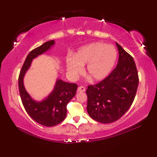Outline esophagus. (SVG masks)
Instances as JSON below:
<instances>
[{"mask_svg": "<svg viewBox=\"0 0 157 157\" xmlns=\"http://www.w3.org/2000/svg\"><path fill=\"white\" fill-rule=\"evenodd\" d=\"M86 91V88L84 86H79L78 88V92H85Z\"/></svg>", "mask_w": 157, "mask_h": 157, "instance_id": "1", "label": "esophagus"}]
</instances>
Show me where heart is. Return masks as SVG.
<instances>
[{"instance_id":"obj_1","label":"heart","mask_w":157,"mask_h":157,"mask_svg":"<svg viewBox=\"0 0 157 157\" xmlns=\"http://www.w3.org/2000/svg\"><path fill=\"white\" fill-rule=\"evenodd\" d=\"M117 59L114 46L95 42L83 46L73 57L67 59L69 74L75 78L82 71V67L87 65L86 73L93 81L105 79L111 72Z\"/></svg>"}]
</instances>
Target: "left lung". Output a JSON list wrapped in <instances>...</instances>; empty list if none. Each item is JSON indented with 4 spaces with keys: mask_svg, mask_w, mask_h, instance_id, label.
<instances>
[{
    "mask_svg": "<svg viewBox=\"0 0 157 157\" xmlns=\"http://www.w3.org/2000/svg\"><path fill=\"white\" fill-rule=\"evenodd\" d=\"M119 60L105 79L88 85L87 111L95 121L110 123L117 121L132 106L137 92L139 78L132 56L116 42Z\"/></svg>",
    "mask_w": 157,
    "mask_h": 157,
    "instance_id": "obj_1",
    "label": "left lung"
}]
</instances>
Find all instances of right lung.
Returning <instances> with one entry per match:
<instances>
[{
    "label": "right lung",
    "instance_id": "obj_1",
    "mask_svg": "<svg viewBox=\"0 0 157 157\" xmlns=\"http://www.w3.org/2000/svg\"><path fill=\"white\" fill-rule=\"evenodd\" d=\"M54 44V40H51L32 50L25 59L18 79L20 97L26 112L35 121L46 127L56 125L65 119L67 105L75 96L78 85L58 79L51 94L44 101L38 102L32 99L26 92L23 79L32 59L48 51Z\"/></svg>",
    "mask_w": 157,
    "mask_h": 157
}]
</instances>
